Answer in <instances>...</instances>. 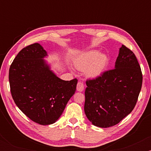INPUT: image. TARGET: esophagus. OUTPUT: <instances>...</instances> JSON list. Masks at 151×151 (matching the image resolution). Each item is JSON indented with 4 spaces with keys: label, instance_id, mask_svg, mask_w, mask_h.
Here are the masks:
<instances>
[{
    "label": "esophagus",
    "instance_id": "obj_1",
    "mask_svg": "<svg viewBox=\"0 0 151 151\" xmlns=\"http://www.w3.org/2000/svg\"><path fill=\"white\" fill-rule=\"evenodd\" d=\"M84 84H83L82 81H79L77 83V90L78 91H84Z\"/></svg>",
    "mask_w": 151,
    "mask_h": 151
}]
</instances>
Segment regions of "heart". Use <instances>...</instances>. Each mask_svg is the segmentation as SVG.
<instances>
[{
	"mask_svg": "<svg viewBox=\"0 0 151 151\" xmlns=\"http://www.w3.org/2000/svg\"><path fill=\"white\" fill-rule=\"evenodd\" d=\"M108 62L106 55L99 54L97 51H90L76 62L75 65L81 70H87V74L91 77H96L104 70Z\"/></svg>",
	"mask_w": 151,
	"mask_h": 151,
	"instance_id": "1",
	"label": "heart"
}]
</instances>
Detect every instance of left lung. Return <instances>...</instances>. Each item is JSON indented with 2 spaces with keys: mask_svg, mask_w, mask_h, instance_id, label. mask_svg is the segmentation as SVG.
<instances>
[{
  "mask_svg": "<svg viewBox=\"0 0 151 151\" xmlns=\"http://www.w3.org/2000/svg\"><path fill=\"white\" fill-rule=\"evenodd\" d=\"M142 82L143 74L136 55L123 45L115 68L86 80V117L98 127L116 125L134 109Z\"/></svg>",
  "mask_w": 151,
  "mask_h": 151,
  "instance_id": "left-lung-1",
  "label": "left lung"
}]
</instances>
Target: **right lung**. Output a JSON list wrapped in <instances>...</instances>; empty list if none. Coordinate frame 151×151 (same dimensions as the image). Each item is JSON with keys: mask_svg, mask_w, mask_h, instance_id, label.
Wrapping results in <instances>:
<instances>
[{"mask_svg": "<svg viewBox=\"0 0 151 151\" xmlns=\"http://www.w3.org/2000/svg\"><path fill=\"white\" fill-rule=\"evenodd\" d=\"M46 51L33 43L19 52L9 69V83L15 104L30 120L41 125L54 124L76 91L77 79L64 81L42 60Z\"/></svg>", "mask_w": 151, "mask_h": 151, "instance_id": "right-lung-1", "label": "right lung"}]
</instances>
